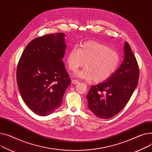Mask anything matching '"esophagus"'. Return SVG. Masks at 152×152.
Listing matches in <instances>:
<instances>
[{"label": "esophagus", "mask_w": 152, "mask_h": 152, "mask_svg": "<svg viewBox=\"0 0 152 152\" xmlns=\"http://www.w3.org/2000/svg\"><path fill=\"white\" fill-rule=\"evenodd\" d=\"M79 82H80L78 81V80H75V79H73V80H72V83H74V84H77V83H78Z\"/></svg>", "instance_id": "1"}]
</instances>
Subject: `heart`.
Listing matches in <instances>:
<instances>
[{
	"instance_id": "1",
	"label": "heart",
	"mask_w": 152,
	"mask_h": 152,
	"mask_svg": "<svg viewBox=\"0 0 152 152\" xmlns=\"http://www.w3.org/2000/svg\"><path fill=\"white\" fill-rule=\"evenodd\" d=\"M69 69L72 72L84 66L76 76L88 81L102 82L109 78L118 69L121 56L120 53L105 45L95 41L83 43L80 48L73 47L66 59Z\"/></svg>"
}]
</instances>
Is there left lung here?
I'll list each match as a JSON object with an SVG mask.
<instances>
[{"label": "left lung", "instance_id": "obj_1", "mask_svg": "<svg viewBox=\"0 0 152 152\" xmlns=\"http://www.w3.org/2000/svg\"><path fill=\"white\" fill-rule=\"evenodd\" d=\"M139 68L129 43L124 44V59L106 82L92 86L86 98L90 110L97 117L109 119L126 105L138 84Z\"/></svg>", "mask_w": 152, "mask_h": 152}]
</instances>
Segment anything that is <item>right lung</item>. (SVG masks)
Returning <instances> with one entry per match:
<instances>
[{"label": "right lung", "mask_w": 152, "mask_h": 152, "mask_svg": "<svg viewBox=\"0 0 152 152\" xmlns=\"http://www.w3.org/2000/svg\"><path fill=\"white\" fill-rule=\"evenodd\" d=\"M64 35L61 32L34 39L18 64L16 80L21 96L27 106L40 116L59 107L71 83L62 61L66 48Z\"/></svg>", "instance_id": "obj_1"}]
</instances>
